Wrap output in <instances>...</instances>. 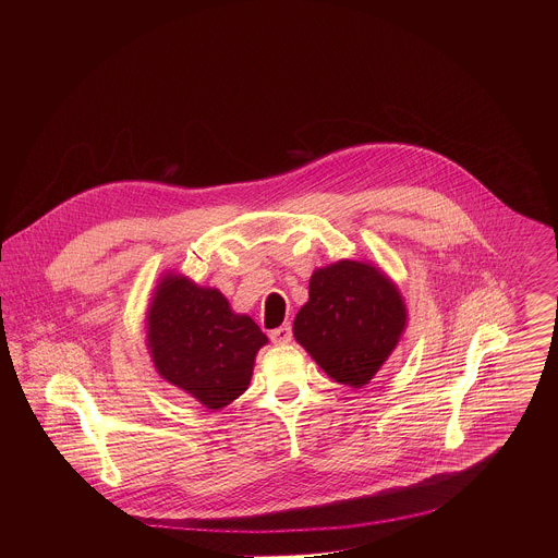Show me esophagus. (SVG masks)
Listing matches in <instances>:
<instances>
[{"mask_svg":"<svg viewBox=\"0 0 558 558\" xmlns=\"http://www.w3.org/2000/svg\"><path fill=\"white\" fill-rule=\"evenodd\" d=\"M269 339H271L274 343H278V345L289 343L292 339L291 326H289V324H284V326H280V328H276V330H271V332H269Z\"/></svg>","mask_w":558,"mask_h":558,"instance_id":"34e87169","label":"esophagus"}]
</instances>
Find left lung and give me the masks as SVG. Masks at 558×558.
Wrapping results in <instances>:
<instances>
[{
  "instance_id": "obj_1",
  "label": "left lung",
  "mask_w": 558,
  "mask_h": 558,
  "mask_svg": "<svg viewBox=\"0 0 558 558\" xmlns=\"http://www.w3.org/2000/svg\"><path fill=\"white\" fill-rule=\"evenodd\" d=\"M405 326L398 284L372 262L341 259L314 269L292 335L330 378L360 389L396 351Z\"/></svg>"
}]
</instances>
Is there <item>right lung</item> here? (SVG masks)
I'll use <instances>...</instances> for the list:
<instances>
[{
  "label": "right lung",
  "mask_w": 558,
  "mask_h": 558,
  "mask_svg": "<svg viewBox=\"0 0 558 558\" xmlns=\"http://www.w3.org/2000/svg\"><path fill=\"white\" fill-rule=\"evenodd\" d=\"M264 345L262 328L223 292L162 271L146 312V347L162 380L217 412L246 391Z\"/></svg>",
  "instance_id": "obj_1"
}]
</instances>
